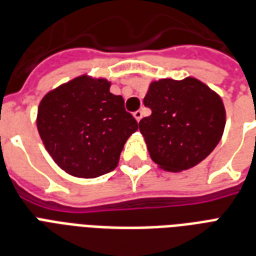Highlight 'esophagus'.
Masks as SVG:
<instances>
[{
    "instance_id": "34e87169",
    "label": "esophagus",
    "mask_w": 256,
    "mask_h": 256,
    "mask_svg": "<svg viewBox=\"0 0 256 256\" xmlns=\"http://www.w3.org/2000/svg\"><path fill=\"white\" fill-rule=\"evenodd\" d=\"M134 118L138 120V122H140V120H142V110H136V112H134Z\"/></svg>"
}]
</instances>
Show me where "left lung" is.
I'll use <instances>...</instances> for the list:
<instances>
[{
    "instance_id": "1",
    "label": "left lung",
    "mask_w": 256,
    "mask_h": 256,
    "mask_svg": "<svg viewBox=\"0 0 256 256\" xmlns=\"http://www.w3.org/2000/svg\"><path fill=\"white\" fill-rule=\"evenodd\" d=\"M152 114L138 122L150 159L179 172L204 160L220 142L226 126L223 101L202 81H154L144 97Z\"/></svg>"
}]
</instances>
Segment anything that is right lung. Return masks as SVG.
<instances>
[{
  "label": "right lung",
  "mask_w": 256,
  "mask_h": 256,
  "mask_svg": "<svg viewBox=\"0 0 256 256\" xmlns=\"http://www.w3.org/2000/svg\"><path fill=\"white\" fill-rule=\"evenodd\" d=\"M106 78L80 76L45 94L37 130L44 146L69 175L92 179L116 168L124 144L138 128L124 98Z\"/></svg>",
  "instance_id": "obj_1"
}]
</instances>
